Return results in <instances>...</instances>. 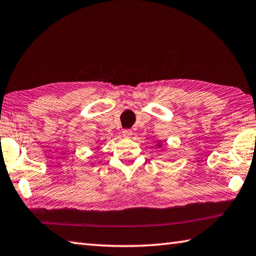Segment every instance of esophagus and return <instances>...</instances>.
I'll use <instances>...</instances> for the list:
<instances>
[{
    "mask_svg": "<svg viewBox=\"0 0 256 256\" xmlns=\"http://www.w3.org/2000/svg\"><path fill=\"white\" fill-rule=\"evenodd\" d=\"M123 136H124L125 138H131V136H132V130H130V128L124 130V131H123Z\"/></svg>",
    "mask_w": 256,
    "mask_h": 256,
    "instance_id": "obj_1",
    "label": "esophagus"
}]
</instances>
